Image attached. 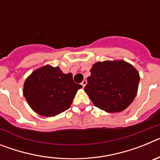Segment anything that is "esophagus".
Masks as SVG:
<instances>
[{
	"mask_svg": "<svg viewBox=\"0 0 160 160\" xmlns=\"http://www.w3.org/2000/svg\"><path fill=\"white\" fill-rule=\"evenodd\" d=\"M87 80H83L82 82V87H85V86H86V85H87Z\"/></svg>",
	"mask_w": 160,
	"mask_h": 160,
	"instance_id": "esophagus-1",
	"label": "esophagus"
}]
</instances>
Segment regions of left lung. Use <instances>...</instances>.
I'll list each match as a JSON object with an SVG mask.
<instances>
[{"instance_id": "8db88e82", "label": "left lung", "mask_w": 160, "mask_h": 160, "mask_svg": "<svg viewBox=\"0 0 160 160\" xmlns=\"http://www.w3.org/2000/svg\"><path fill=\"white\" fill-rule=\"evenodd\" d=\"M84 90L95 107L107 112H120L133 102L139 74L124 61L98 62L92 66Z\"/></svg>"}]
</instances>
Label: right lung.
I'll return each instance as SVG.
<instances>
[{"label":"right lung","instance_id":"right-lung-1","mask_svg":"<svg viewBox=\"0 0 160 160\" xmlns=\"http://www.w3.org/2000/svg\"><path fill=\"white\" fill-rule=\"evenodd\" d=\"M71 73L58 67L46 66L35 70L25 80L23 94L31 108L42 116H55L70 108L78 90Z\"/></svg>","mask_w":160,"mask_h":160}]
</instances>
